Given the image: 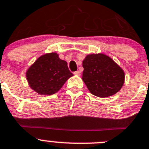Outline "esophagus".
I'll use <instances>...</instances> for the list:
<instances>
[{"label":"esophagus","mask_w":149,"mask_h":149,"mask_svg":"<svg viewBox=\"0 0 149 149\" xmlns=\"http://www.w3.org/2000/svg\"><path fill=\"white\" fill-rule=\"evenodd\" d=\"M74 74L75 75H80V71H76V72H74Z\"/></svg>","instance_id":"esophagus-1"}]
</instances>
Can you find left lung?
Returning a JSON list of instances; mask_svg holds the SVG:
<instances>
[{"instance_id": "obj_1", "label": "left lung", "mask_w": 149, "mask_h": 149, "mask_svg": "<svg viewBox=\"0 0 149 149\" xmlns=\"http://www.w3.org/2000/svg\"><path fill=\"white\" fill-rule=\"evenodd\" d=\"M83 67L82 79L94 96L102 98L113 96L124 85V71L106 55H88L83 61Z\"/></svg>"}]
</instances>
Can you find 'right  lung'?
<instances>
[{"mask_svg":"<svg viewBox=\"0 0 149 149\" xmlns=\"http://www.w3.org/2000/svg\"><path fill=\"white\" fill-rule=\"evenodd\" d=\"M72 76L66 61L59 58L56 52L40 56L26 72L30 87L41 95L56 93Z\"/></svg>","mask_w":149,"mask_h":149,"instance_id":"1","label":"right lung"}]
</instances>
